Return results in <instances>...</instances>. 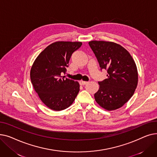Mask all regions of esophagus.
<instances>
[{"label":"esophagus","instance_id":"obj_1","mask_svg":"<svg viewBox=\"0 0 157 157\" xmlns=\"http://www.w3.org/2000/svg\"><path fill=\"white\" fill-rule=\"evenodd\" d=\"M88 83V81H79V84H80L81 85H86Z\"/></svg>","mask_w":157,"mask_h":157}]
</instances>
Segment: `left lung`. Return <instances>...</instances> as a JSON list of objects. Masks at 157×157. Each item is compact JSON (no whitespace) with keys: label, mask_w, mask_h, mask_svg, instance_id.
Returning <instances> with one entry per match:
<instances>
[{"label":"left lung","mask_w":157,"mask_h":157,"mask_svg":"<svg viewBox=\"0 0 157 157\" xmlns=\"http://www.w3.org/2000/svg\"><path fill=\"white\" fill-rule=\"evenodd\" d=\"M88 44L101 69L108 72V78L98 82L100 86L95 99L106 110L117 109L128 102L137 86L136 63L127 49L118 44L104 40H92Z\"/></svg>","instance_id":"1"}]
</instances>
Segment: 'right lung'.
I'll return each mask as SVG.
<instances>
[{"instance_id": "right-lung-1", "label": "right lung", "mask_w": 157, "mask_h": 157, "mask_svg": "<svg viewBox=\"0 0 157 157\" xmlns=\"http://www.w3.org/2000/svg\"><path fill=\"white\" fill-rule=\"evenodd\" d=\"M81 45V42L53 43L38 55L32 66V84L41 101L52 110L67 108L79 93L78 82L62 74L67 71L72 54Z\"/></svg>"}]
</instances>
